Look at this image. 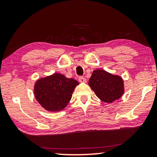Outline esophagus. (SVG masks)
<instances>
[{
  "label": "esophagus",
  "mask_w": 157,
  "mask_h": 157,
  "mask_svg": "<svg viewBox=\"0 0 157 157\" xmlns=\"http://www.w3.org/2000/svg\"><path fill=\"white\" fill-rule=\"evenodd\" d=\"M79 82H81V83H86V79L84 78V77L81 76V77H79Z\"/></svg>",
  "instance_id": "esophagus-1"
}]
</instances>
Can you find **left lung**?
<instances>
[{"label": "left lung", "mask_w": 157, "mask_h": 157, "mask_svg": "<svg viewBox=\"0 0 157 157\" xmlns=\"http://www.w3.org/2000/svg\"><path fill=\"white\" fill-rule=\"evenodd\" d=\"M96 95L105 102L111 103L118 100L124 93L123 79L102 69L93 71L88 82Z\"/></svg>", "instance_id": "1"}]
</instances>
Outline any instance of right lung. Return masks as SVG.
<instances>
[{
    "instance_id": "1",
    "label": "right lung",
    "mask_w": 157,
    "mask_h": 157,
    "mask_svg": "<svg viewBox=\"0 0 157 157\" xmlns=\"http://www.w3.org/2000/svg\"><path fill=\"white\" fill-rule=\"evenodd\" d=\"M78 84L74 79L67 78L61 73H54L36 82L35 98L46 111H60L68 105Z\"/></svg>"
}]
</instances>
